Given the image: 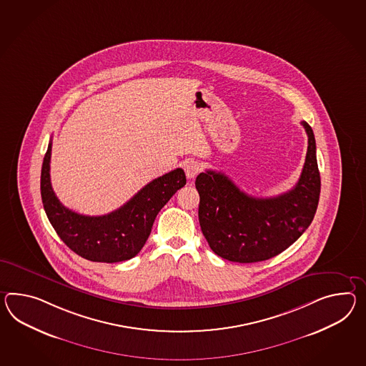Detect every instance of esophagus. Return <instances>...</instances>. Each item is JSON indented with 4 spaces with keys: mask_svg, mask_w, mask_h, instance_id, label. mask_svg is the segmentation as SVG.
<instances>
[{
    "mask_svg": "<svg viewBox=\"0 0 366 366\" xmlns=\"http://www.w3.org/2000/svg\"><path fill=\"white\" fill-rule=\"evenodd\" d=\"M184 169H185V174H187V179H194L197 174L199 173L201 167L199 164L194 160H189L184 164Z\"/></svg>",
    "mask_w": 366,
    "mask_h": 366,
    "instance_id": "obj_1",
    "label": "esophagus"
}]
</instances>
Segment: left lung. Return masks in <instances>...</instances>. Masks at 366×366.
I'll return each mask as SVG.
<instances>
[{
	"mask_svg": "<svg viewBox=\"0 0 366 366\" xmlns=\"http://www.w3.org/2000/svg\"><path fill=\"white\" fill-rule=\"evenodd\" d=\"M308 149L300 179L280 196L255 198L242 192L221 172L197 176L198 219L210 249L238 263L277 257L299 239L312 222L320 197V173L312 128L302 122Z\"/></svg>",
	"mask_w": 366,
	"mask_h": 366,
	"instance_id": "8db88e82",
	"label": "left lung"
}]
</instances>
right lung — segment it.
I'll list each match as a JSON object with an SVG mask.
<instances>
[{
	"mask_svg": "<svg viewBox=\"0 0 366 366\" xmlns=\"http://www.w3.org/2000/svg\"><path fill=\"white\" fill-rule=\"evenodd\" d=\"M51 142L41 172L46 215L67 247L91 262L117 263L136 257L151 234L161 209L187 184L181 168L151 181L115 212L99 217L78 214L61 204L50 181Z\"/></svg>",
	"mask_w": 366,
	"mask_h": 366,
	"instance_id": "right-lung-1",
	"label": "right lung"
}]
</instances>
